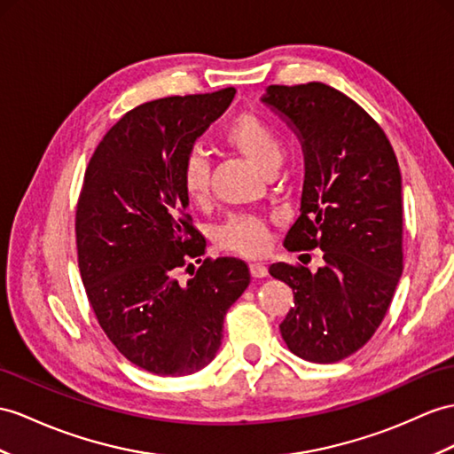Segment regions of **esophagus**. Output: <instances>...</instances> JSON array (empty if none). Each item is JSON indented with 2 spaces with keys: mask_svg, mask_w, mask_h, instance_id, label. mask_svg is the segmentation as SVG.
I'll use <instances>...</instances> for the list:
<instances>
[{
  "mask_svg": "<svg viewBox=\"0 0 454 454\" xmlns=\"http://www.w3.org/2000/svg\"><path fill=\"white\" fill-rule=\"evenodd\" d=\"M250 273H252V278L262 279L268 275V268H265L263 263H250Z\"/></svg>",
  "mask_w": 454,
  "mask_h": 454,
  "instance_id": "obj_1",
  "label": "esophagus"
}]
</instances>
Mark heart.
Here are the masks:
<instances>
[{
  "label": "heart",
  "instance_id": "obj_1",
  "mask_svg": "<svg viewBox=\"0 0 454 454\" xmlns=\"http://www.w3.org/2000/svg\"><path fill=\"white\" fill-rule=\"evenodd\" d=\"M229 148L239 152L263 173H271L281 161V140L275 129L256 114L237 115L223 130ZM181 189L192 204H204L209 196V165L198 152H191L181 165ZM221 248L260 256L270 247L268 225L254 215L229 217L217 231Z\"/></svg>",
  "mask_w": 454,
  "mask_h": 454
}]
</instances>
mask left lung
Listing matches in <instances>:
<instances>
[{
	"mask_svg": "<svg viewBox=\"0 0 454 454\" xmlns=\"http://www.w3.org/2000/svg\"><path fill=\"white\" fill-rule=\"evenodd\" d=\"M262 102L286 121L304 153L301 215L285 248L324 252L316 273L285 262L270 265L271 278L294 294L281 337L308 362H339L372 339L401 279L399 161L383 129L324 82L271 84Z\"/></svg>",
	"mask_w": 454,
	"mask_h": 454,
	"instance_id": "1",
	"label": "left lung"
}]
</instances>
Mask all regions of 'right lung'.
Wrapping results in <instances>:
<instances>
[{"instance_id": "right-lung-1", "label": "right lung", "mask_w": 454, "mask_h": 454, "mask_svg": "<svg viewBox=\"0 0 454 454\" xmlns=\"http://www.w3.org/2000/svg\"><path fill=\"white\" fill-rule=\"evenodd\" d=\"M235 92L130 109L84 173L74 229L86 296L121 355L163 378L194 373L215 358L225 314L250 283L248 265L237 258H207L191 279H179L189 258L206 250L186 214L181 165Z\"/></svg>"}]
</instances>
